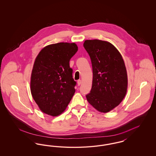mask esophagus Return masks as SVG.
<instances>
[{
    "instance_id": "esophagus-1",
    "label": "esophagus",
    "mask_w": 156,
    "mask_h": 156,
    "mask_svg": "<svg viewBox=\"0 0 156 156\" xmlns=\"http://www.w3.org/2000/svg\"><path fill=\"white\" fill-rule=\"evenodd\" d=\"M82 81L81 80H79L78 81H77V84H78V86H80L81 84Z\"/></svg>"
}]
</instances>
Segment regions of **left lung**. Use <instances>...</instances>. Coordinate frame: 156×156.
I'll use <instances>...</instances> for the list:
<instances>
[{"label": "left lung", "instance_id": "left-lung-1", "mask_svg": "<svg viewBox=\"0 0 156 156\" xmlns=\"http://www.w3.org/2000/svg\"><path fill=\"white\" fill-rule=\"evenodd\" d=\"M83 47L91 60L93 80L88 102L106 113L118 106L126 95L127 75L123 59L111 43L99 40L85 41Z\"/></svg>", "mask_w": 156, "mask_h": 156}]
</instances>
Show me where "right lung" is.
Listing matches in <instances>:
<instances>
[{"mask_svg": "<svg viewBox=\"0 0 156 156\" xmlns=\"http://www.w3.org/2000/svg\"><path fill=\"white\" fill-rule=\"evenodd\" d=\"M78 51L75 43L46 46L38 54L31 73V92L43 112L57 116L65 111L76 84L69 60Z\"/></svg>", "mask_w": 156, "mask_h": 156, "instance_id": "obj_1", "label": "right lung"}]
</instances>
